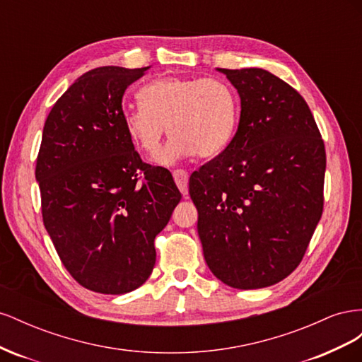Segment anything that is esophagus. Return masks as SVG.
I'll use <instances>...</instances> for the list:
<instances>
[{"instance_id":"esophagus-1","label":"esophagus","mask_w":362,"mask_h":362,"mask_svg":"<svg viewBox=\"0 0 362 362\" xmlns=\"http://www.w3.org/2000/svg\"><path fill=\"white\" fill-rule=\"evenodd\" d=\"M173 180L177 182L180 192L185 196L189 193V187H187V182H189V173L182 170V169H177L173 170Z\"/></svg>"}]
</instances>
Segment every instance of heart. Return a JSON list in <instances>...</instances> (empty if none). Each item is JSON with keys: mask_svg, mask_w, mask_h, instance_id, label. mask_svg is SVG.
Segmentation results:
<instances>
[{"mask_svg": "<svg viewBox=\"0 0 362 362\" xmlns=\"http://www.w3.org/2000/svg\"><path fill=\"white\" fill-rule=\"evenodd\" d=\"M140 105L124 115V125L133 144L156 154L166 125L172 137L157 156L161 166L198 154L211 157L231 141L240 115L233 86L206 76H164L139 92Z\"/></svg>", "mask_w": 362, "mask_h": 362, "instance_id": "1", "label": "heart"}]
</instances>
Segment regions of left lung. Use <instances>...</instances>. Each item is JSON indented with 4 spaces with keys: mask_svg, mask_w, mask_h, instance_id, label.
<instances>
[{
    "mask_svg": "<svg viewBox=\"0 0 362 362\" xmlns=\"http://www.w3.org/2000/svg\"><path fill=\"white\" fill-rule=\"evenodd\" d=\"M217 71L242 112L225 151L190 177L204 258L229 287H269L299 266L322 217L325 145L308 104L276 75Z\"/></svg>",
    "mask_w": 362,
    "mask_h": 362,
    "instance_id": "obj_1",
    "label": "left lung"
}]
</instances>
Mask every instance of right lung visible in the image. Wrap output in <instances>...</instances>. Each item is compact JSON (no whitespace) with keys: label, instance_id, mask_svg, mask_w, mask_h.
Instances as JSON below:
<instances>
[{"label":"right lung","instance_id":"obj_1","mask_svg":"<svg viewBox=\"0 0 362 362\" xmlns=\"http://www.w3.org/2000/svg\"><path fill=\"white\" fill-rule=\"evenodd\" d=\"M149 68L86 72L54 104L42 133L43 225L71 276L103 294L129 293L149 278L156 235L181 201L172 173L141 161L124 125V93Z\"/></svg>","mask_w":362,"mask_h":362}]
</instances>
